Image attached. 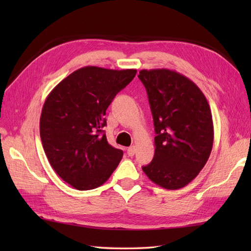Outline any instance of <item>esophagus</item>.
<instances>
[{"label":"esophagus","mask_w":251,"mask_h":251,"mask_svg":"<svg viewBox=\"0 0 251 251\" xmlns=\"http://www.w3.org/2000/svg\"><path fill=\"white\" fill-rule=\"evenodd\" d=\"M135 153H136V148L134 146L127 149V154H128L129 156H134Z\"/></svg>","instance_id":"34e87169"}]
</instances>
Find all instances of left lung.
<instances>
[{
	"mask_svg": "<svg viewBox=\"0 0 251 251\" xmlns=\"http://www.w3.org/2000/svg\"><path fill=\"white\" fill-rule=\"evenodd\" d=\"M138 77L150 102L155 138L154 157L142 170L152 182L178 190L196 178L214 143L210 106L199 86L169 69H143Z\"/></svg>",
	"mask_w": 251,
	"mask_h": 251,
	"instance_id": "obj_1",
	"label": "left lung"
}]
</instances>
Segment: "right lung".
I'll use <instances>...</instances> for the list:
<instances>
[{
    "instance_id": "obj_1",
    "label": "right lung",
    "mask_w": 251,
    "mask_h": 251,
    "mask_svg": "<svg viewBox=\"0 0 251 251\" xmlns=\"http://www.w3.org/2000/svg\"><path fill=\"white\" fill-rule=\"evenodd\" d=\"M136 73V69L87 66L63 78L47 96L40 119L42 145L52 169L72 188H98L121 162L123 151L109 145L102 130L104 115Z\"/></svg>"
}]
</instances>
